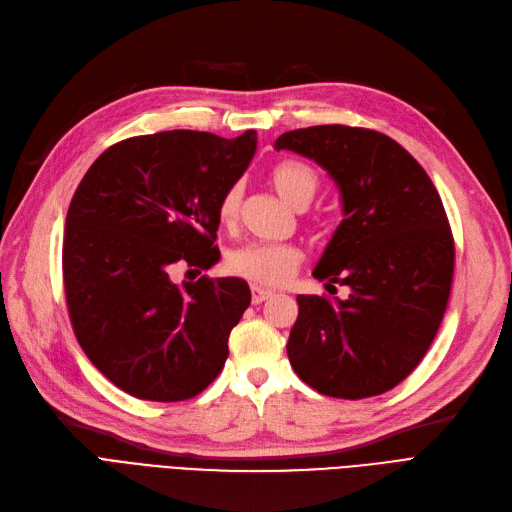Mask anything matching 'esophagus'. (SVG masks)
Returning <instances> with one entry per match:
<instances>
[{"label": "esophagus", "instance_id": "esophagus-1", "mask_svg": "<svg viewBox=\"0 0 512 512\" xmlns=\"http://www.w3.org/2000/svg\"><path fill=\"white\" fill-rule=\"evenodd\" d=\"M270 297H272V291L261 289L257 285H251V301H253V304H261V301H266Z\"/></svg>", "mask_w": 512, "mask_h": 512}]
</instances>
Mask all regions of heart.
<instances>
[{
	"label": "heart",
	"mask_w": 512,
	"mask_h": 512,
	"mask_svg": "<svg viewBox=\"0 0 512 512\" xmlns=\"http://www.w3.org/2000/svg\"><path fill=\"white\" fill-rule=\"evenodd\" d=\"M270 185L274 192L289 206L304 211L314 200L318 189L316 170L299 160H282L270 170ZM240 211V185L225 189L219 200V219L225 225H232ZM301 263V251L293 244H272V242H251L234 249L227 255V268L232 274L246 278L257 285L276 287L287 282Z\"/></svg>",
	"instance_id": "1"
}]
</instances>
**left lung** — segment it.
<instances>
[{
	"mask_svg": "<svg viewBox=\"0 0 512 512\" xmlns=\"http://www.w3.org/2000/svg\"><path fill=\"white\" fill-rule=\"evenodd\" d=\"M274 147L335 181L344 219L312 274L327 289L350 287L348 299L297 295L291 367L335 399L388 392L420 365L449 301L456 246L437 187L405 147L369 128H299Z\"/></svg>",
	"mask_w": 512,
	"mask_h": 512,
	"instance_id": "obj_1",
	"label": "left lung"
}]
</instances>
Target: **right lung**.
I'll use <instances>...</instances> for the list:
<instances>
[{
  "label": "right lung",
  "mask_w": 512,
  "mask_h": 512,
  "mask_svg": "<svg viewBox=\"0 0 512 512\" xmlns=\"http://www.w3.org/2000/svg\"><path fill=\"white\" fill-rule=\"evenodd\" d=\"M255 149V130L130 137L105 149L75 189L63 240L73 333L90 363L137 399H192L225 365L249 285L175 282L173 272L215 266L219 200Z\"/></svg>",
  "instance_id": "add662e5"
}]
</instances>
